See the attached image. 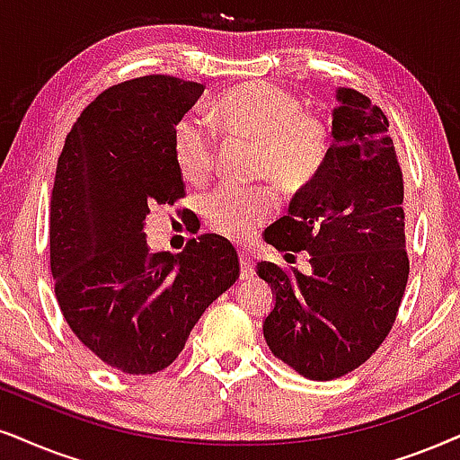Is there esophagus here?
<instances>
[{"instance_id":"1","label":"esophagus","mask_w":460,"mask_h":460,"mask_svg":"<svg viewBox=\"0 0 460 460\" xmlns=\"http://www.w3.org/2000/svg\"><path fill=\"white\" fill-rule=\"evenodd\" d=\"M240 278L242 280H248V278H252L254 276V263H252V259L248 257L246 252H240Z\"/></svg>"}]
</instances>
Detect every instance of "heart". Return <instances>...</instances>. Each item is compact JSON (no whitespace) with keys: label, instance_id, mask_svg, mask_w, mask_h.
I'll return each mask as SVG.
<instances>
[{"label":"heart","instance_id":"b5f03b06","mask_svg":"<svg viewBox=\"0 0 460 460\" xmlns=\"http://www.w3.org/2000/svg\"><path fill=\"white\" fill-rule=\"evenodd\" d=\"M210 119L226 139L254 142V176L270 178L282 189H299L316 176L327 159L331 131L324 119L304 112L293 91L270 83H246L229 89L212 103ZM172 153L184 182H208L217 163L212 133L193 119L173 129ZM265 189L220 187L199 203L201 218L226 240H248L273 212Z\"/></svg>","mask_w":460,"mask_h":460}]
</instances>
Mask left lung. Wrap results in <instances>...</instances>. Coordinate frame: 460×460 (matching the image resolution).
Segmentation results:
<instances>
[{
	"instance_id": "8db88e82",
	"label": "left lung",
	"mask_w": 460,
	"mask_h": 460,
	"mask_svg": "<svg viewBox=\"0 0 460 460\" xmlns=\"http://www.w3.org/2000/svg\"><path fill=\"white\" fill-rule=\"evenodd\" d=\"M335 97L327 159L287 217L265 229V242L280 252H310L312 273L257 265L276 293L263 323L267 346L321 382L346 376L380 348L410 273L403 173L386 114L354 89Z\"/></svg>"
}]
</instances>
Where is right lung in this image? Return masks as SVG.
<instances>
[{"label": "right lung", "mask_w": 460, "mask_h": 460, "mask_svg": "<svg viewBox=\"0 0 460 460\" xmlns=\"http://www.w3.org/2000/svg\"><path fill=\"white\" fill-rule=\"evenodd\" d=\"M203 84L142 75L95 97L67 133L50 197V271L69 329L110 367L156 374L240 278L223 235L150 252L144 220L184 197L172 137Z\"/></svg>", "instance_id": "1"}]
</instances>
